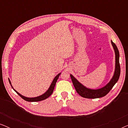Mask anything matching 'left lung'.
Instances as JSON below:
<instances>
[{
  "label": "left lung",
  "instance_id": "obj_1",
  "mask_svg": "<svg viewBox=\"0 0 128 128\" xmlns=\"http://www.w3.org/2000/svg\"><path fill=\"white\" fill-rule=\"evenodd\" d=\"M111 44L114 49L115 53V70L113 78L106 86L98 90H92V89L87 88L79 83L72 75L70 74L72 81L77 92L82 97L86 98H98L104 97L110 92L114 86L118 82L120 73V62H119L120 53H119V50L116 45L112 41Z\"/></svg>",
  "mask_w": 128,
  "mask_h": 128
}]
</instances>
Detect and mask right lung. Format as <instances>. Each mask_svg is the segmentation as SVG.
Returning a JSON list of instances; mask_svg holds the SVG:
<instances>
[{
  "instance_id": "obj_1",
  "label": "right lung",
  "mask_w": 128,
  "mask_h": 128,
  "mask_svg": "<svg viewBox=\"0 0 128 128\" xmlns=\"http://www.w3.org/2000/svg\"><path fill=\"white\" fill-rule=\"evenodd\" d=\"M60 73H59V74H58L57 76H56L55 78H54L53 82H52V83H51V85L50 86V88H49L48 90H47V92H45V93L42 94V95L39 96V97H34V98L26 97H24V96H22V95H21L20 93H18V92H16V91L14 88H13V90H14L15 92H16L18 94V95L22 98V99H24V100H26L27 101H29V102H36V101H40L44 100H45V99H46L47 98H48L52 94V92H54V88H55L56 83L57 80H58V79L59 75H60ZM8 81H9V83L10 84V85H11L12 87L13 88V87H12V86L11 84V82H10L9 79H8Z\"/></svg>"
}]
</instances>
